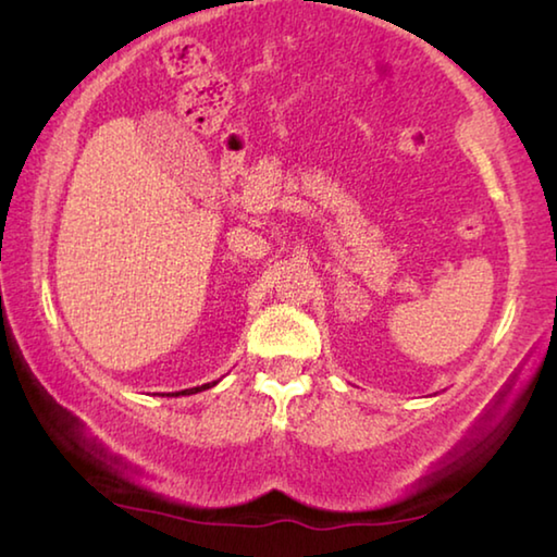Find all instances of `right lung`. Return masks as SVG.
<instances>
[{
    "label": "right lung",
    "mask_w": 557,
    "mask_h": 557,
    "mask_svg": "<svg viewBox=\"0 0 557 557\" xmlns=\"http://www.w3.org/2000/svg\"><path fill=\"white\" fill-rule=\"evenodd\" d=\"M211 385H215V383H206V385H199V388H191V391H182V393H176V395H191V393H199V391H206V388H211Z\"/></svg>",
    "instance_id": "right-lung-1"
}]
</instances>
